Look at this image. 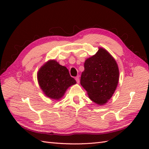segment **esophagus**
<instances>
[{
  "label": "esophagus",
  "mask_w": 149,
  "mask_h": 149,
  "mask_svg": "<svg viewBox=\"0 0 149 149\" xmlns=\"http://www.w3.org/2000/svg\"><path fill=\"white\" fill-rule=\"evenodd\" d=\"M75 80H76L77 83H79V75H77V76L75 77Z\"/></svg>",
  "instance_id": "obj_1"
}]
</instances>
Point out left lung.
<instances>
[{
  "instance_id": "left-lung-1",
  "label": "left lung",
  "mask_w": 149,
  "mask_h": 149,
  "mask_svg": "<svg viewBox=\"0 0 149 149\" xmlns=\"http://www.w3.org/2000/svg\"><path fill=\"white\" fill-rule=\"evenodd\" d=\"M81 84L90 99L98 105L106 104L115 93L119 81L118 65L113 57L102 47L86 59Z\"/></svg>"
}]
</instances>
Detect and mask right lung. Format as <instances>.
Returning <instances> with one entry per match:
<instances>
[{
    "instance_id": "1",
    "label": "right lung",
    "mask_w": 149,
    "mask_h": 149,
    "mask_svg": "<svg viewBox=\"0 0 149 149\" xmlns=\"http://www.w3.org/2000/svg\"><path fill=\"white\" fill-rule=\"evenodd\" d=\"M37 79L45 95L56 100L64 96L70 86L76 84L66 67L59 65L54 59L49 60L41 66L38 72Z\"/></svg>"
}]
</instances>
